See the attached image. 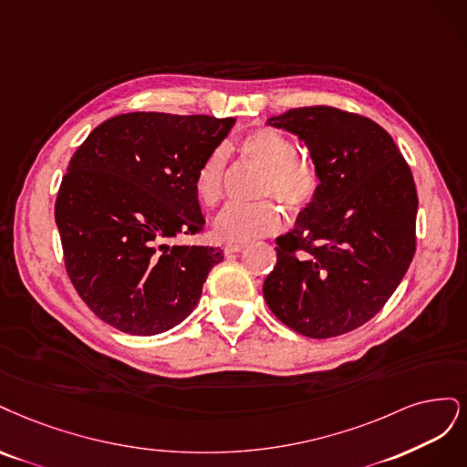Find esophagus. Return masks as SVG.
Here are the masks:
<instances>
[{
	"mask_svg": "<svg viewBox=\"0 0 467 467\" xmlns=\"http://www.w3.org/2000/svg\"><path fill=\"white\" fill-rule=\"evenodd\" d=\"M244 248H246V244H229V246H224V252L234 254V252H243Z\"/></svg>",
	"mask_w": 467,
	"mask_h": 467,
	"instance_id": "34e87169",
	"label": "esophagus"
}]
</instances>
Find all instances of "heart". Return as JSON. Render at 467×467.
Segmentation results:
<instances>
[{"label": "heart", "instance_id": "obj_1", "mask_svg": "<svg viewBox=\"0 0 467 467\" xmlns=\"http://www.w3.org/2000/svg\"><path fill=\"white\" fill-rule=\"evenodd\" d=\"M238 149L265 169L262 193H274L295 212L316 200L320 192V172L310 159L295 155V143L283 131L274 128L252 130L238 141ZM193 192L203 207H215L223 200L224 153L221 149L202 161L193 176ZM283 223V209L269 200L231 203L217 215L213 231L221 243L244 244L279 231Z\"/></svg>", "mask_w": 467, "mask_h": 467}]
</instances>
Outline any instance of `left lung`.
<instances>
[{"instance_id": "1", "label": "left lung", "mask_w": 467, "mask_h": 467, "mask_svg": "<svg viewBox=\"0 0 467 467\" xmlns=\"http://www.w3.org/2000/svg\"><path fill=\"white\" fill-rule=\"evenodd\" d=\"M267 124L305 141L320 192L277 238L264 298L306 337L348 334L380 312L413 260V174L389 133L365 116L303 107Z\"/></svg>"}]
</instances>
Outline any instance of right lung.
Masks as SVG:
<instances>
[{
	"mask_svg": "<svg viewBox=\"0 0 467 467\" xmlns=\"http://www.w3.org/2000/svg\"><path fill=\"white\" fill-rule=\"evenodd\" d=\"M234 122L119 114L88 133L71 157L56 224L73 287L102 322L124 334L157 336L200 303L223 250L169 240L203 229L193 176Z\"/></svg>",
	"mask_w": 467,
	"mask_h": 467,
	"instance_id": "1",
	"label": "right lung"
}]
</instances>
